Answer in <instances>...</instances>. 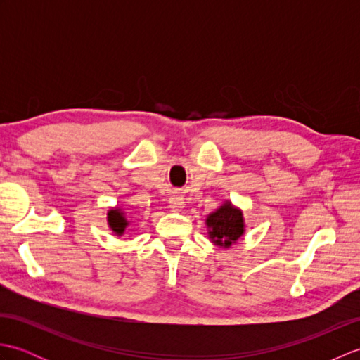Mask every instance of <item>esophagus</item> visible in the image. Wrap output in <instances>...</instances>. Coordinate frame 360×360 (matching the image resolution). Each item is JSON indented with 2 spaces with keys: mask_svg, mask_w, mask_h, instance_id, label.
Wrapping results in <instances>:
<instances>
[{
  "mask_svg": "<svg viewBox=\"0 0 360 360\" xmlns=\"http://www.w3.org/2000/svg\"><path fill=\"white\" fill-rule=\"evenodd\" d=\"M168 207L172 209V212H181L184 209V200H182L181 196H172L170 201H168Z\"/></svg>",
  "mask_w": 360,
  "mask_h": 360,
  "instance_id": "1",
  "label": "esophagus"
}]
</instances>
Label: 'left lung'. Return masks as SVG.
<instances>
[{
    "instance_id": "1",
    "label": "left lung",
    "mask_w": 360,
    "mask_h": 360,
    "mask_svg": "<svg viewBox=\"0 0 360 360\" xmlns=\"http://www.w3.org/2000/svg\"><path fill=\"white\" fill-rule=\"evenodd\" d=\"M210 241L219 248H231L246 232L243 210L231 201H226L205 218Z\"/></svg>"
}]
</instances>
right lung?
<instances>
[{"label": "right lung", "mask_w": 360, "mask_h": 360, "mask_svg": "<svg viewBox=\"0 0 360 360\" xmlns=\"http://www.w3.org/2000/svg\"><path fill=\"white\" fill-rule=\"evenodd\" d=\"M106 218H108V226L114 235L124 236L125 232L131 231L129 227H131L133 221L127 215L125 210H122L120 207H111Z\"/></svg>", "instance_id": "obj_1"}]
</instances>
